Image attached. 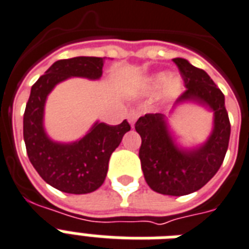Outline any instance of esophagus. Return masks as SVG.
Here are the masks:
<instances>
[{"label": "esophagus", "instance_id": "esophagus-1", "mask_svg": "<svg viewBox=\"0 0 249 249\" xmlns=\"http://www.w3.org/2000/svg\"><path fill=\"white\" fill-rule=\"evenodd\" d=\"M139 118V112L138 111L135 110H131L128 112V121L130 123L131 126H134L135 121H137V119Z\"/></svg>", "mask_w": 249, "mask_h": 249}]
</instances>
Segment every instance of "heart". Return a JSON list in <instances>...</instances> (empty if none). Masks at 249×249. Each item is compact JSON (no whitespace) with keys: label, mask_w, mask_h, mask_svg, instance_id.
I'll return each instance as SVG.
<instances>
[{"label":"heart","mask_w":249,"mask_h":249,"mask_svg":"<svg viewBox=\"0 0 249 249\" xmlns=\"http://www.w3.org/2000/svg\"><path fill=\"white\" fill-rule=\"evenodd\" d=\"M143 87H144L145 92L148 93H152L160 88H162V96L165 98H174L180 92L181 83L175 76H170V78L166 79V75L163 72H160V74H156V75L147 79Z\"/></svg>","instance_id":"1"}]
</instances>
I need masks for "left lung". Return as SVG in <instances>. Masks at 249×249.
Listing matches in <instances>:
<instances>
[{
  "mask_svg": "<svg viewBox=\"0 0 249 249\" xmlns=\"http://www.w3.org/2000/svg\"><path fill=\"white\" fill-rule=\"evenodd\" d=\"M187 89L177 105L193 101L213 111V130L205 144L196 149L177 147L162 114H145L135 130L142 138L139 159L151 189L167 196H185L201 189L221 166L228 151L230 121L225 97L209 74L185 58H174Z\"/></svg>",
  "mask_w": 249,
  "mask_h": 249,
  "instance_id": "1",
  "label": "left lung"
}]
</instances>
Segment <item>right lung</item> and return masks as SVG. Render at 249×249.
Segmentation results:
<instances>
[{"mask_svg":"<svg viewBox=\"0 0 249 249\" xmlns=\"http://www.w3.org/2000/svg\"><path fill=\"white\" fill-rule=\"evenodd\" d=\"M105 58L72 57L58 60L34 83L23 120L24 142L30 162L46 183L71 195L94 192L104 184L108 161L130 125L96 123L87 135L74 143H57L43 128L46 98L53 87L70 76L98 79Z\"/></svg>","mask_w":249,"mask_h":249,"instance_id":"1","label":"right lung"}]
</instances>
